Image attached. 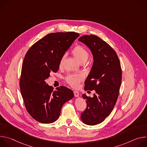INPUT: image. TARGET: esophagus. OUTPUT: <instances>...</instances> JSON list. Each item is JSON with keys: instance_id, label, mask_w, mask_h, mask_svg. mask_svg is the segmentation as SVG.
Listing matches in <instances>:
<instances>
[{"instance_id": "1", "label": "esophagus", "mask_w": 147, "mask_h": 147, "mask_svg": "<svg viewBox=\"0 0 147 147\" xmlns=\"http://www.w3.org/2000/svg\"><path fill=\"white\" fill-rule=\"evenodd\" d=\"M74 94L76 97L79 96V92L78 91H74Z\"/></svg>"}]
</instances>
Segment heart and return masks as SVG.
Instances as JSON below:
<instances>
[{"instance_id": "b5f03b06", "label": "heart", "mask_w": 147, "mask_h": 147, "mask_svg": "<svg viewBox=\"0 0 147 147\" xmlns=\"http://www.w3.org/2000/svg\"><path fill=\"white\" fill-rule=\"evenodd\" d=\"M72 53L78 60L80 63H86L88 59L89 53L87 51L81 46L76 47L72 51ZM66 57V54H64L60 58L59 61V66H61L63 61ZM83 77L80 74L69 75L66 77V81L69 84L74 88H76L78 86L79 83L82 81Z\"/></svg>"}]
</instances>
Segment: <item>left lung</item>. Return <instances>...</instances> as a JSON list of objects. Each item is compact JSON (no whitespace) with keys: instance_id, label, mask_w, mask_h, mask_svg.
<instances>
[{"instance_id":"obj_1","label":"left lung","mask_w":147,"mask_h":147,"mask_svg":"<svg viewBox=\"0 0 147 147\" xmlns=\"http://www.w3.org/2000/svg\"><path fill=\"white\" fill-rule=\"evenodd\" d=\"M78 40L90 49L93 56L84 90L95 92L92 98L82 94L87 107L81 119L86 124L94 125L102 123L115 105L121 86V69L116 53L106 42L94 35H83Z\"/></svg>"}]
</instances>
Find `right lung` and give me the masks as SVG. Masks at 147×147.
I'll return each instance as SVG.
<instances>
[{"label": "right lung", "instance_id": "add662e5", "mask_svg": "<svg viewBox=\"0 0 147 147\" xmlns=\"http://www.w3.org/2000/svg\"><path fill=\"white\" fill-rule=\"evenodd\" d=\"M80 36L74 32L47 35L27 52L22 65L20 88L27 112L36 121L49 124L60 116L63 105L74 97L65 87L56 88L47 84L51 72H57L61 56Z\"/></svg>", "mask_w": 147, "mask_h": 147}]
</instances>
